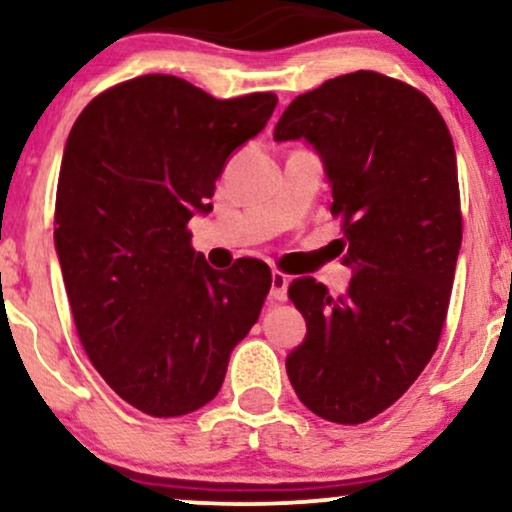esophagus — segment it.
<instances>
[{"instance_id": "obj_1", "label": "esophagus", "mask_w": 512, "mask_h": 512, "mask_svg": "<svg viewBox=\"0 0 512 512\" xmlns=\"http://www.w3.org/2000/svg\"><path fill=\"white\" fill-rule=\"evenodd\" d=\"M269 297L276 302H283L288 297V276L281 274V271H271Z\"/></svg>"}]
</instances>
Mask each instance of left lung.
I'll list each match as a JSON object with an SVG mask.
<instances>
[{"label": "left lung", "instance_id": "obj_1", "mask_svg": "<svg viewBox=\"0 0 512 512\" xmlns=\"http://www.w3.org/2000/svg\"><path fill=\"white\" fill-rule=\"evenodd\" d=\"M274 139L321 158L354 271L338 297L312 276L290 283L307 321L290 385L323 420L366 423L409 390L442 333L463 236L454 141L428 96L371 70L297 96Z\"/></svg>", "mask_w": 512, "mask_h": 512}]
</instances>
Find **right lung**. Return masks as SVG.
I'll return each mask as SVG.
<instances>
[{"instance_id": "1", "label": "right lung", "mask_w": 512, "mask_h": 512, "mask_svg": "<svg viewBox=\"0 0 512 512\" xmlns=\"http://www.w3.org/2000/svg\"><path fill=\"white\" fill-rule=\"evenodd\" d=\"M276 94L219 101L174 75L96 96L63 148L54 243L77 335L134 409L174 418L217 397L231 349L271 288L264 262L217 271L186 224L208 215L231 153L267 127Z\"/></svg>"}]
</instances>
